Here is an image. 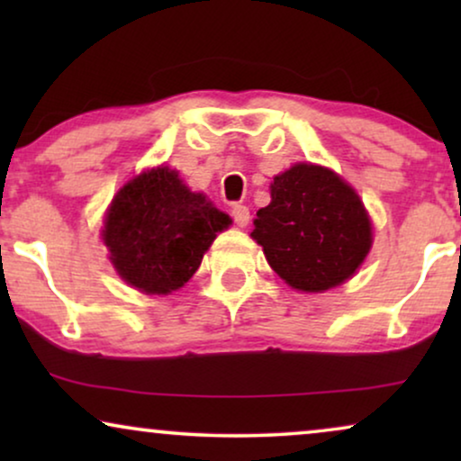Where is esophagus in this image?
Masks as SVG:
<instances>
[{
	"mask_svg": "<svg viewBox=\"0 0 461 461\" xmlns=\"http://www.w3.org/2000/svg\"><path fill=\"white\" fill-rule=\"evenodd\" d=\"M230 216L232 220H235V224L239 226V229H243V226L249 224V210L245 205H232L230 207Z\"/></svg>",
	"mask_w": 461,
	"mask_h": 461,
	"instance_id": "esophagus-1",
	"label": "esophagus"
}]
</instances>
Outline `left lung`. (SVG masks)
<instances>
[{"label": "left lung", "instance_id": "left-lung-1", "mask_svg": "<svg viewBox=\"0 0 461 461\" xmlns=\"http://www.w3.org/2000/svg\"><path fill=\"white\" fill-rule=\"evenodd\" d=\"M270 268L298 292L342 285L369 254L374 235L355 188L331 169L295 163L275 176L270 203L254 220Z\"/></svg>", "mask_w": 461, "mask_h": 461}]
</instances>
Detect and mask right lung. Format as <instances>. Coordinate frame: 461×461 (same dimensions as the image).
<instances>
[{"mask_svg":"<svg viewBox=\"0 0 461 461\" xmlns=\"http://www.w3.org/2000/svg\"><path fill=\"white\" fill-rule=\"evenodd\" d=\"M230 218L166 166L131 178L111 201L103 241L119 276L149 295H167L197 273Z\"/></svg>","mask_w":461,"mask_h":461,"instance_id":"1","label":"right lung"}]
</instances>
